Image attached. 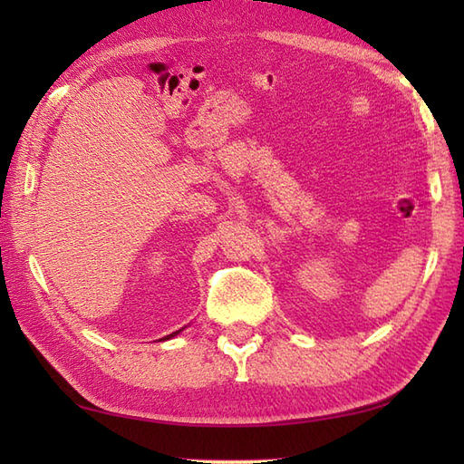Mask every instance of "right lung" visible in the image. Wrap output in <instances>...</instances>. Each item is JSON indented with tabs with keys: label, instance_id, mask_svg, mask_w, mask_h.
Masks as SVG:
<instances>
[{
	"label": "right lung",
	"instance_id": "1",
	"mask_svg": "<svg viewBox=\"0 0 464 464\" xmlns=\"http://www.w3.org/2000/svg\"><path fill=\"white\" fill-rule=\"evenodd\" d=\"M181 331V329H179ZM179 331H175V333H171V334H167V337H163L161 341H167V339H171V337H175V334H179Z\"/></svg>",
	"mask_w": 464,
	"mask_h": 464
}]
</instances>
